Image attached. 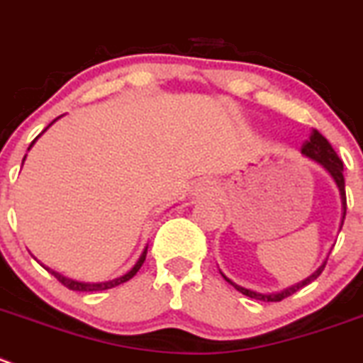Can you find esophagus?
Returning a JSON list of instances; mask_svg holds the SVG:
<instances>
[{"mask_svg": "<svg viewBox=\"0 0 363 363\" xmlns=\"http://www.w3.org/2000/svg\"><path fill=\"white\" fill-rule=\"evenodd\" d=\"M218 190V185L217 182L213 180H199L194 185L192 189V196L196 197H210L213 196V194H217Z\"/></svg>", "mask_w": 363, "mask_h": 363, "instance_id": "34e87169", "label": "esophagus"}]
</instances>
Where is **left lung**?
Listing matches in <instances>:
<instances>
[{"label": "left lung", "mask_w": 363, "mask_h": 363, "mask_svg": "<svg viewBox=\"0 0 363 363\" xmlns=\"http://www.w3.org/2000/svg\"><path fill=\"white\" fill-rule=\"evenodd\" d=\"M302 155L307 157V159L314 160V162H318L319 166L325 167V171H328V174L333 178V182H335L337 189H339V194H340V204H342V217H340V225H339V231H340V228H342V224H344V217H346V190H344L342 160L339 159V155H337L335 150L332 148V145H330V143L326 141V139L323 138L318 130H312L311 139H308V141H305V145L302 146ZM326 259H328V257H326ZM326 259L323 261V263L318 267V270L312 272L307 279H303V281L289 286V288L282 289V291H275V293H257V291H252V289L242 288V286H238L236 282H233L231 279L225 277L222 272L220 274H222V277H224L225 281H228L229 284L236 289V291H240L242 295L249 296V298L261 300V302H281V300L288 298V296H291L293 293H296L298 289H302L303 286L311 284L312 281H315V279L321 275L323 268H325V264H326Z\"/></svg>", "instance_id": "left-lung-1"}]
</instances>
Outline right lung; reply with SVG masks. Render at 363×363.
I'll return each mask as SVG.
<instances>
[{
    "label": "right lung",
    "mask_w": 363,
    "mask_h": 363,
    "mask_svg": "<svg viewBox=\"0 0 363 363\" xmlns=\"http://www.w3.org/2000/svg\"><path fill=\"white\" fill-rule=\"evenodd\" d=\"M61 116H58L56 118V120H60ZM56 120H52L51 123L48 125V127L44 128V132L48 130L49 127H51L52 123H55ZM44 132H42V134H44ZM42 134H38L37 138L33 139V143H31L30 145V148H28V152H30L31 148H33V145L35 143H37V139L40 138ZM24 160H26V155H24V159H23V164H24ZM146 252H148V245L145 247V249H143V252H141V256H139V259L135 261V264L134 267L130 268V270L127 272V274L125 275H121V277H118V279H113V281H106V282H81V281H74V279H70V277H65L63 274H60V272H56V270H52V268H49V267H45V264H42L40 261H38V263L42 264V267L45 268V270L49 272V274H52L55 275L56 279H58V281L61 282V284L65 286V288H68V289H72V291H104V289H111V288H116V286H120V284H123V282H127V281H130L132 277H134L135 274H138L139 272V268L143 267V263H145V259H146ZM35 259H37V257H35Z\"/></svg>",
    "instance_id": "1"
}]
</instances>
